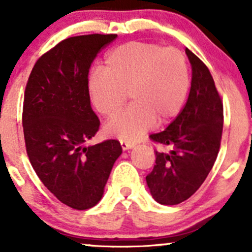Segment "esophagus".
Instances as JSON below:
<instances>
[{
  "label": "esophagus",
  "mask_w": 252,
  "mask_h": 252,
  "mask_svg": "<svg viewBox=\"0 0 252 252\" xmlns=\"http://www.w3.org/2000/svg\"><path fill=\"white\" fill-rule=\"evenodd\" d=\"M121 146L122 149H123V151H126V150H130L134 147V144H129V142H126V141H121Z\"/></svg>",
  "instance_id": "1"
}]
</instances>
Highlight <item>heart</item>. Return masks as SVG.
<instances>
[{
	"label": "heart",
	"instance_id": "b5f03b06",
	"mask_svg": "<svg viewBox=\"0 0 252 252\" xmlns=\"http://www.w3.org/2000/svg\"><path fill=\"white\" fill-rule=\"evenodd\" d=\"M190 88L189 67L182 51L162 48L151 42H126L105 58V70L89 79L94 107L105 117L119 111L126 100L131 105L106 123L112 138L134 142L155 126L174 118L184 106Z\"/></svg>",
	"mask_w": 252,
	"mask_h": 252
}]
</instances>
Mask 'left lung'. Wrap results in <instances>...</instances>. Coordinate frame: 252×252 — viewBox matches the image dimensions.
<instances>
[{
    "label": "left lung",
    "mask_w": 252,
    "mask_h": 252,
    "mask_svg": "<svg viewBox=\"0 0 252 252\" xmlns=\"http://www.w3.org/2000/svg\"><path fill=\"white\" fill-rule=\"evenodd\" d=\"M191 64V88L182 112L163 131L150 138L168 147L156 151L146 177L158 204L178 205L201 187L217 158L223 130V103L205 63L185 48Z\"/></svg>",
    "instance_id": "8db88e82"
}]
</instances>
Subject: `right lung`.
I'll return each mask as SVG.
<instances>
[{"label": "right lung", "instance_id": "1", "mask_svg": "<svg viewBox=\"0 0 252 252\" xmlns=\"http://www.w3.org/2000/svg\"><path fill=\"white\" fill-rule=\"evenodd\" d=\"M116 37L63 40L36 61L25 88L23 130L30 163L45 187L74 210L98 204L122 154L117 140L85 145L100 126L90 105L89 69Z\"/></svg>", "mask_w": 252, "mask_h": 252}]
</instances>
